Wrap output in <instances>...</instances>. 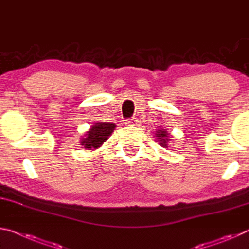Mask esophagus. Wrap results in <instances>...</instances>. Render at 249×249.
<instances>
[{
	"instance_id": "esophagus-1",
	"label": "esophagus",
	"mask_w": 249,
	"mask_h": 249,
	"mask_svg": "<svg viewBox=\"0 0 249 249\" xmlns=\"http://www.w3.org/2000/svg\"><path fill=\"white\" fill-rule=\"evenodd\" d=\"M137 123H139V121H137L136 117L128 118V120L126 121V124H127V125H132V126H136Z\"/></svg>"
}]
</instances>
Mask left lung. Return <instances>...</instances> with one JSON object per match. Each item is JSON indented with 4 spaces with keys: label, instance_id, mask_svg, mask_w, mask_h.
Wrapping results in <instances>:
<instances>
[{
    "label": "left lung",
    "instance_id": "obj_1",
    "mask_svg": "<svg viewBox=\"0 0 249 249\" xmlns=\"http://www.w3.org/2000/svg\"><path fill=\"white\" fill-rule=\"evenodd\" d=\"M156 140L159 141V143L161 146H167L168 143V140H169V135L166 131H164V129H160V131H157L156 133Z\"/></svg>",
    "mask_w": 249,
    "mask_h": 249
}]
</instances>
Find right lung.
<instances>
[{"label": "right lung", "mask_w": 249, "mask_h": 249, "mask_svg": "<svg viewBox=\"0 0 249 249\" xmlns=\"http://www.w3.org/2000/svg\"><path fill=\"white\" fill-rule=\"evenodd\" d=\"M116 126L114 123L107 122H97L90 127L89 131L85 134V139H82L81 145L85 149L97 148L108 139Z\"/></svg>", "instance_id": "right-lung-1"}]
</instances>
